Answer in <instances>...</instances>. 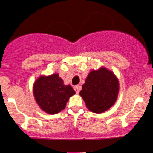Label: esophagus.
<instances>
[{
	"label": "esophagus",
	"mask_w": 153,
	"mask_h": 153,
	"mask_svg": "<svg viewBox=\"0 0 153 153\" xmlns=\"http://www.w3.org/2000/svg\"><path fill=\"white\" fill-rule=\"evenodd\" d=\"M73 88H74V90L75 91V92H76V94H79V91H80L81 87H80V85H75V86L73 87Z\"/></svg>",
	"instance_id": "obj_1"
}]
</instances>
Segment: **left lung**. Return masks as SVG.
I'll use <instances>...</instances> for the list:
<instances>
[{"instance_id": "obj_1", "label": "left lung", "mask_w": 153, "mask_h": 153, "mask_svg": "<svg viewBox=\"0 0 153 153\" xmlns=\"http://www.w3.org/2000/svg\"><path fill=\"white\" fill-rule=\"evenodd\" d=\"M119 82L114 73L105 67L92 70L80 92L88 109L96 114L106 111L117 101Z\"/></svg>"}]
</instances>
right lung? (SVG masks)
I'll use <instances>...</instances> for the list:
<instances>
[{
  "label": "right lung",
  "mask_w": 153,
  "mask_h": 153,
  "mask_svg": "<svg viewBox=\"0 0 153 153\" xmlns=\"http://www.w3.org/2000/svg\"><path fill=\"white\" fill-rule=\"evenodd\" d=\"M36 102L42 110L55 114L65 108L70 97L75 94L71 85H65L58 73L41 75L33 85Z\"/></svg>",
  "instance_id": "obj_1"
}]
</instances>
